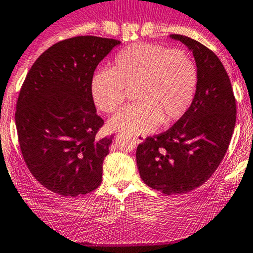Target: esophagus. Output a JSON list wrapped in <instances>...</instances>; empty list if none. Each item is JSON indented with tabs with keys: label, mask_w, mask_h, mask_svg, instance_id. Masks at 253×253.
Returning a JSON list of instances; mask_svg holds the SVG:
<instances>
[{
	"label": "esophagus",
	"mask_w": 253,
	"mask_h": 253,
	"mask_svg": "<svg viewBox=\"0 0 253 253\" xmlns=\"http://www.w3.org/2000/svg\"><path fill=\"white\" fill-rule=\"evenodd\" d=\"M134 139H135V143L140 144V143H143L144 140H145V135H136Z\"/></svg>",
	"instance_id": "esophagus-1"
}]
</instances>
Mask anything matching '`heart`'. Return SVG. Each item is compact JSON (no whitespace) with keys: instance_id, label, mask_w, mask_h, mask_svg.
Returning a JSON list of instances; mask_svg holds the SVG:
<instances>
[{"instance_id":"b5f03b06","label":"heart","mask_w":253,"mask_h":253,"mask_svg":"<svg viewBox=\"0 0 253 253\" xmlns=\"http://www.w3.org/2000/svg\"><path fill=\"white\" fill-rule=\"evenodd\" d=\"M197 88V67L184 50L135 43L114 57L112 69H99L90 81L95 107L104 113L120 109L134 89L138 102L109 122L113 130L143 134L160 123L170 125L189 110Z\"/></svg>"}]
</instances>
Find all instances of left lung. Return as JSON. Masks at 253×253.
I'll use <instances>...</instances> for the list:
<instances>
[{
	"mask_svg": "<svg viewBox=\"0 0 253 253\" xmlns=\"http://www.w3.org/2000/svg\"><path fill=\"white\" fill-rule=\"evenodd\" d=\"M197 67V88L186 114L164 133L148 136L136 149L143 181L165 195L201 186L222 161L236 124V99L225 67L215 53L181 35Z\"/></svg>",
	"mask_w": 253,
	"mask_h": 253,
	"instance_id": "8db88e82",
	"label": "left lung"
}]
</instances>
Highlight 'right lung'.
I'll list each match as a JSON object with an SVG mask.
<instances>
[{"label": "right lung", "instance_id": "obj_1", "mask_svg": "<svg viewBox=\"0 0 253 253\" xmlns=\"http://www.w3.org/2000/svg\"><path fill=\"white\" fill-rule=\"evenodd\" d=\"M120 41L78 36L53 44L27 73L16 104L26 165L45 189L78 196L102 182L114 136L98 139L104 120L90 94L95 68Z\"/></svg>", "mask_w": 253, "mask_h": 253}]
</instances>
